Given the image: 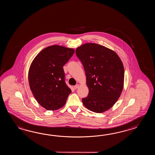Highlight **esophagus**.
Here are the masks:
<instances>
[{
	"instance_id": "1",
	"label": "esophagus",
	"mask_w": 155,
	"mask_h": 155,
	"mask_svg": "<svg viewBox=\"0 0 155 155\" xmlns=\"http://www.w3.org/2000/svg\"><path fill=\"white\" fill-rule=\"evenodd\" d=\"M79 85H76L74 86V89H77L78 88H79Z\"/></svg>"
}]
</instances>
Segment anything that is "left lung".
Returning <instances> with one entry per match:
<instances>
[{
	"instance_id": "8db88e82",
	"label": "left lung",
	"mask_w": 155,
	"mask_h": 155,
	"mask_svg": "<svg viewBox=\"0 0 155 155\" xmlns=\"http://www.w3.org/2000/svg\"><path fill=\"white\" fill-rule=\"evenodd\" d=\"M76 55L81 61L89 92L82 98L89 110L101 113L114 105L122 92L124 68L115 52L95 43L78 47Z\"/></svg>"
}]
</instances>
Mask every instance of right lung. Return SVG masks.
<instances>
[{
	"mask_svg": "<svg viewBox=\"0 0 155 155\" xmlns=\"http://www.w3.org/2000/svg\"><path fill=\"white\" fill-rule=\"evenodd\" d=\"M74 52L64 46H48L36 55L30 65V87L37 101L48 110L61 108L71 92L65 82L63 66Z\"/></svg>",
	"mask_w": 155,
	"mask_h": 155,
	"instance_id": "right-lung-1",
	"label": "right lung"
}]
</instances>
